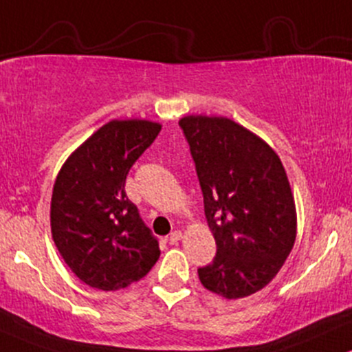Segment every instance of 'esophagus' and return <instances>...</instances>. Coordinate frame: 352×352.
<instances>
[{
	"label": "esophagus",
	"mask_w": 352,
	"mask_h": 352,
	"mask_svg": "<svg viewBox=\"0 0 352 352\" xmlns=\"http://www.w3.org/2000/svg\"><path fill=\"white\" fill-rule=\"evenodd\" d=\"M180 239H182V232H180V230H173V232H170L167 241L168 244H175V242H179Z\"/></svg>",
	"instance_id": "obj_1"
}]
</instances>
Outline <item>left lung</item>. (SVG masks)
Listing matches in <instances>:
<instances>
[{
  "label": "left lung",
  "mask_w": 352,
  "mask_h": 352,
  "mask_svg": "<svg viewBox=\"0 0 352 352\" xmlns=\"http://www.w3.org/2000/svg\"><path fill=\"white\" fill-rule=\"evenodd\" d=\"M184 130L217 245L199 267L208 291L239 299L277 276L296 241V206L283 162L257 135L226 117L188 115Z\"/></svg>",
  "instance_id": "obj_1"
}]
</instances>
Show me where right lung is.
Masks as SVG:
<instances>
[{
  "mask_svg": "<svg viewBox=\"0 0 352 352\" xmlns=\"http://www.w3.org/2000/svg\"><path fill=\"white\" fill-rule=\"evenodd\" d=\"M160 130L148 120H111L58 173L50 212L53 241L73 274L90 287H126L158 261V241L126 197L125 180Z\"/></svg>",
  "mask_w": 352,
  "mask_h": 352,
  "instance_id": "obj_1",
  "label": "right lung"
}]
</instances>
